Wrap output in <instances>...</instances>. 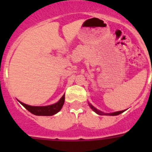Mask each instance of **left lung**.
Returning <instances> with one entry per match:
<instances>
[{
  "mask_svg": "<svg viewBox=\"0 0 152 152\" xmlns=\"http://www.w3.org/2000/svg\"><path fill=\"white\" fill-rule=\"evenodd\" d=\"M89 106L91 107V108L96 113L99 114V115H107V116H117V115L122 113H123L125 111V110H122V111H117V112L112 113H104L101 112V111H100L99 110H97V109L95 108L94 107H93V106L91 105V104H90V103H89Z\"/></svg>",
  "mask_w": 152,
  "mask_h": 152,
  "instance_id": "left-lung-1",
  "label": "left lung"
}]
</instances>
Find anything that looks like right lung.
Here are the masks:
<instances>
[{
    "mask_svg": "<svg viewBox=\"0 0 152 152\" xmlns=\"http://www.w3.org/2000/svg\"><path fill=\"white\" fill-rule=\"evenodd\" d=\"M19 102L31 113L36 115V116H52V115L57 113L58 112H59L61 109L62 108L64 103V94L56 103H54L52 105L45 106V107H34V106L25 104L20 101Z\"/></svg>",
    "mask_w": 152,
    "mask_h": 152,
    "instance_id": "obj_1",
    "label": "right lung"
}]
</instances>
